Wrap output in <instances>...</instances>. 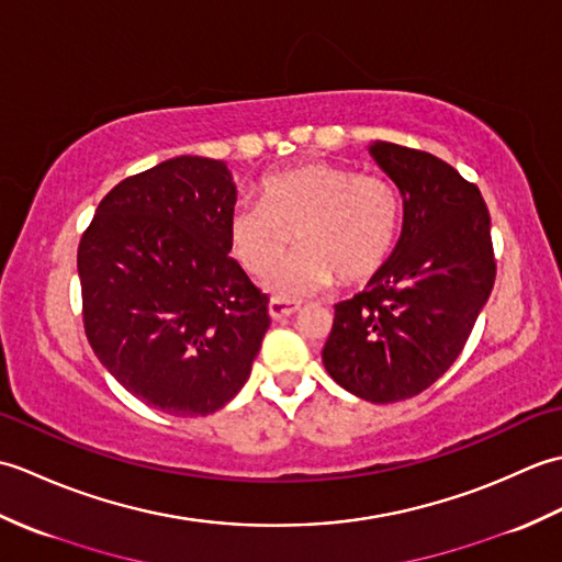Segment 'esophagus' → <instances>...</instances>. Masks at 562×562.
<instances>
[{
	"mask_svg": "<svg viewBox=\"0 0 562 562\" xmlns=\"http://www.w3.org/2000/svg\"><path fill=\"white\" fill-rule=\"evenodd\" d=\"M296 312H300V304H294V302L270 300V304H268V314H270V318H274V321L288 318V316H294Z\"/></svg>",
	"mask_w": 562,
	"mask_h": 562,
	"instance_id": "obj_1",
	"label": "esophagus"
}]
</instances>
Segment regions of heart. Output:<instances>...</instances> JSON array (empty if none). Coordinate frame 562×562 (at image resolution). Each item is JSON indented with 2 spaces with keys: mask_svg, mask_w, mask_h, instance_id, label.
<instances>
[{
  "mask_svg": "<svg viewBox=\"0 0 562 562\" xmlns=\"http://www.w3.org/2000/svg\"><path fill=\"white\" fill-rule=\"evenodd\" d=\"M401 200L381 176L350 166L304 161L260 183V202L244 200L229 214V248L250 274H266L294 232V254L270 272L278 300L326 290L338 274L364 282L384 268L398 236Z\"/></svg>",
  "mask_w": 562,
  "mask_h": 562,
  "instance_id": "obj_1",
  "label": "heart"
}]
</instances>
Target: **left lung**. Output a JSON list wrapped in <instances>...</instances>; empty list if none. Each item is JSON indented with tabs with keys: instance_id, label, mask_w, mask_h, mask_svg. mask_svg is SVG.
<instances>
[{
	"instance_id": "1",
	"label": "left lung",
	"mask_w": 562,
	"mask_h": 562,
	"mask_svg": "<svg viewBox=\"0 0 562 562\" xmlns=\"http://www.w3.org/2000/svg\"><path fill=\"white\" fill-rule=\"evenodd\" d=\"M367 149L401 193V236L364 292L336 304L324 367L357 398L396 403L432 386L469 340L495 282L491 214L432 154Z\"/></svg>"
}]
</instances>
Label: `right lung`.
I'll list each match as a JSON object with an SVG mask.
<instances>
[{
  "label": "right lung",
  "mask_w": 562,
  "mask_h": 562,
  "mask_svg": "<svg viewBox=\"0 0 562 562\" xmlns=\"http://www.w3.org/2000/svg\"><path fill=\"white\" fill-rule=\"evenodd\" d=\"M234 205L224 161L176 157L117 183L81 236L91 348L161 413L198 417L229 403L270 326L268 296L229 258Z\"/></svg>",
  "instance_id": "1"
}]
</instances>
